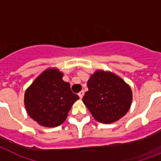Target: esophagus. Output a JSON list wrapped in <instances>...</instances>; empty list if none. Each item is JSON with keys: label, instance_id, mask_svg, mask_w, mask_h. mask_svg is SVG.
I'll list each match as a JSON object with an SVG mask.
<instances>
[{"label": "esophagus", "instance_id": "34e87169", "mask_svg": "<svg viewBox=\"0 0 161 161\" xmlns=\"http://www.w3.org/2000/svg\"><path fill=\"white\" fill-rule=\"evenodd\" d=\"M84 94H85V92H84V91H81V92H79V94H78V96H79L80 98L81 99V98L83 97V96H84Z\"/></svg>", "mask_w": 161, "mask_h": 161}]
</instances>
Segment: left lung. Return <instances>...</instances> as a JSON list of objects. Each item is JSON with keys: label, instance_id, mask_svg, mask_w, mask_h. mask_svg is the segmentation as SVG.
<instances>
[{"label": "left lung", "instance_id": "8db88e82", "mask_svg": "<svg viewBox=\"0 0 161 161\" xmlns=\"http://www.w3.org/2000/svg\"><path fill=\"white\" fill-rule=\"evenodd\" d=\"M87 86L88 92L83 97V103L98 122L113 123L129 110L132 91L116 75L97 70L91 76Z\"/></svg>", "mask_w": 161, "mask_h": 161}]
</instances>
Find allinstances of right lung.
Masks as SVG:
<instances>
[{"mask_svg": "<svg viewBox=\"0 0 161 161\" xmlns=\"http://www.w3.org/2000/svg\"><path fill=\"white\" fill-rule=\"evenodd\" d=\"M58 69L43 72L25 92L24 103L28 115L44 127H57L66 119L71 106L79 99L62 80Z\"/></svg>", "mask_w": 161, "mask_h": 161, "instance_id": "add662e5", "label": "right lung"}]
</instances>
